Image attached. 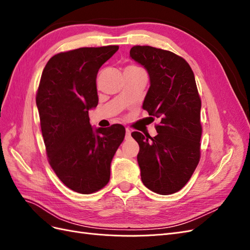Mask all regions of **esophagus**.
<instances>
[{"label":"esophagus","instance_id":"obj_1","mask_svg":"<svg viewBox=\"0 0 250 250\" xmlns=\"http://www.w3.org/2000/svg\"><path fill=\"white\" fill-rule=\"evenodd\" d=\"M131 137V130L129 128H126V135H125V139H129Z\"/></svg>","mask_w":250,"mask_h":250}]
</instances>
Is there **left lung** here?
I'll use <instances>...</instances> for the list:
<instances>
[{
    "label": "left lung",
    "instance_id": "obj_1",
    "mask_svg": "<svg viewBox=\"0 0 250 250\" xmlns=\"http://www.w3.org/2000/svg\"><path fill=\"white\" fill-rule=\"evenodd\" d=\"M130 57L150 77L143 108L161 120L154 138L131 133L140 146L142 181L154 193H176L190 180L200 160L201 100L194 73L183 57L167 50L134 46Z\"/></svg>",
    "mask_w": 250,
    "mask_h": 250
}]
</instances>
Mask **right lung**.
I'll return each instance as SVG.
<instances>
[{
    "label": "right lung",
    "mask_w": 250,
    "mask_h": 250,
    "mask_svg": "<svg viewBox=\"0 0 250 250\" xmlns=\"http://www.w3.org/2000/svg\"><path fill=\"white\" fill-rule=\"evenodd\" d=\"M118 46L58 53L42 71L36 94L49 164L71 190L92 194L110 178V163L125 137L121 124L94 128L88 110L98 105L97 74Z\"/></svg>",
    "instance_id": "add662e5"
}]
</instances>
